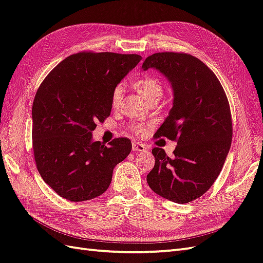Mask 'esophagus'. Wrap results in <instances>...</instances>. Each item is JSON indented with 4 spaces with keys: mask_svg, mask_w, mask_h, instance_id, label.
Segmentation results:
<instances>
[{
    "mask_svg": "<svg viewBox=\"0 0 263 263\" xmlns=\"http://www.w3.org/2000/svg\"><path fill=\"white\" fill-rule=\"evenodd\" d=\"M133 151L134 152H145L146 151V146L142 143H137L134 142L133 143Z\"/></svg>",
    "mask_w": 263,
    "mask_h": 263,
    "instance_id": "obj_1",
    "label": "esophagus"
}]
</instances>
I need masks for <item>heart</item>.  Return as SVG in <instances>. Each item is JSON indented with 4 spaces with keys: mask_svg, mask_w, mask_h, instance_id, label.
Wrapping results in <instances>:
<instances>
[{
    "mask_svg": "<svg viewBox=\"0 0 263 263\" xmlns=\"http://www.w3.org/2000/svg\"><path fill=\"white\" fill-rule=\"evenodd\" d=\"M135 87L138 90V92L142 95L147 101L154 97H157V96L162 97L163 95V87L161 83H159L158 80L151 78V77H145V78L137 80L135 82ZM124 91H125V87L124 85H121V83H119V85L115 87L111 95L112 106H118L121 98H123ZM134 129H135L137 133L142 132V128L140 127H134Z\"/></svg>",
    "mask_w": 263,
    "mask_h": 263,
    "instance_id": "b5f03b06",
    "label": "heart"
}]
</instances>
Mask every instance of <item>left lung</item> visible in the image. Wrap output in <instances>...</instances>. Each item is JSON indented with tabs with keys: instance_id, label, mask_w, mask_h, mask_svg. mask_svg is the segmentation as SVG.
<instances>
[{
	"instance_id": "8db88e82",
	"label": "left lung",
	"mask_w": 263,
	"mask_h": 263,
	"mask_svg": "<svg viewBox=\"0 0 263 263\" xmlns=\"http://www.w3.org/2000/svg\"><path fill=\"white\" fill-rule=\"evenodd\" d=\"M155 69L171 83L173 106L156 137L177 142L174 157L152 151L147 183L156 194L178 204L202 196L219 176L231 147L229 101L216 76L197 58L161 52L147 57L142 70Z\"/></svg>"
}]
</instances>
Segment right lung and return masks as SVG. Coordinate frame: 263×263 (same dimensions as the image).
Segmentation results:
<instances>
[{"mask_svg": "<svg viewBox=\"0 0 263 263\" xmlns=\"http://www.w3.org/2000/svg\"><path fill=\"white\" fill-rule=\"evenodd\" d=\"M142 57L81 52L61 61L43 80L32 106L36 168L58 195L82 202L105 193L115 166L132 151L127 138L109 146L92 139L111 111L115 87Z\"/></svg>", "mask_w": 263, "mask_h": 263, "instance_id": "1", "label": "right lung"}]
</instances>
